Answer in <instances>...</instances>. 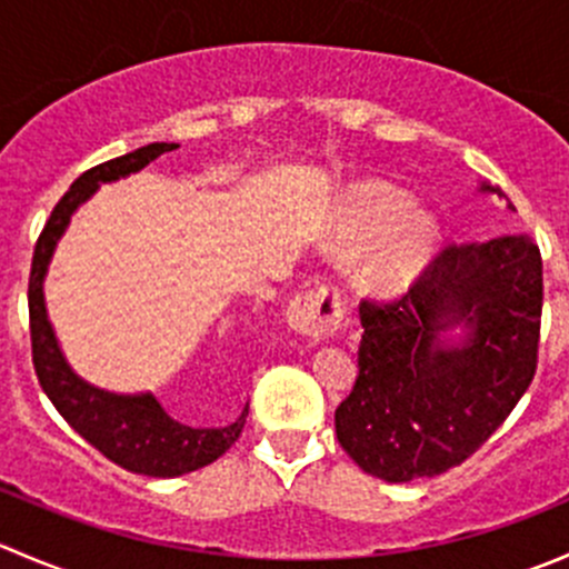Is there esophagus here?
<instances>
[{
  "label": "esophagus",
  "instance_id": "1",
  "mask_svg": "<svg viewBox=\"0 0 569 569\" xmlns=\"http://www.w3.org/2000/svg\"><path fill=\"white\" fill-rule=\"evenodd\" d=\"M286 319H289V325L300 336H330L332 330H338V325L343 319V300L338 295V289H332V286H319V289L297 295L291 300L289 311H286Z\"/></svg>",
  "mask_w": 569,
  "mask_h": 569
}]
</instances>
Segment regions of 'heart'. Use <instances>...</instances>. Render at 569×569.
Segmentation results:
<instances>
[{"mask_svg":"<svg viewBox=\"0 0 569 569\" xmlns=\"http://www.w3.org/2000/svg\"><path fill=\"white\" fill-rule=\"evenodd\" d=\"M338 242L349 250L375 244L363 261V283L380 295H401L429 269L438 252V226L412 198L382 181L360 183L349 198Z\"/></svg>","mask_w":569,"mask_h":569,"instance_id":"obj_1","label":"heart"}]
</instances>
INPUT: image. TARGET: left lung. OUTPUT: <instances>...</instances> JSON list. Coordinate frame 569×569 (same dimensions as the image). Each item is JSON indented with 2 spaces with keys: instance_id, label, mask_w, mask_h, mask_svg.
I'll list each match as a JSON object with an SVG mask.
<instances>
[{
  "instance_id": "obj_1",
  "label": "left lung",
  "mask_w": 569,
  "mask_h": 569,
  "mask_svg": "<svg viewBox=\"0 0 569 569\" xmlns=\"http://www.w3.org/2000/svg\"><path fill=\"white\" fill-rule=\"evenodd\" d=\"M479 192L498 189L481 181ZM539 317L531 237L446 248L399 302L360 306V375L336 410L338 443L393 485L465 462L529 391Z\"/></svg>"
}]
</instances>
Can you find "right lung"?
I'll use <instances>...</instances> for the list:
<instances>
[{
  "mask_svg": "<svg viewBox=\"0 0 569 569\" xmlns=\"http://www.w3.org/2000/svg\"><path fill=\"white\" fill-rule=\"evenodd\" d=\"M173 148L176 146L170 142H151L126 157L96 164L88 173L79 176L54 206L43 233L38 237L30 272L32 363H36L40 388L57 407V412L107 460L131 470V473L153 476V479H173V476H183L189 470L206 468V465L220 460L242 435L250 407L244 405L237 421L228 427H189V423L170 418L151 391L114 393L90 386L71 369L60 341H57L49 311H46L43 283L51 256H54L62 233L68 231L73 211L88 203L99 192L101 183L140 173L153 159Z\"/></svg>",
  "mask_w": 569,
  "mask_h": 569,
  "instance_id": "add662e5",
  "label": "right lung"
}]
</instances>
